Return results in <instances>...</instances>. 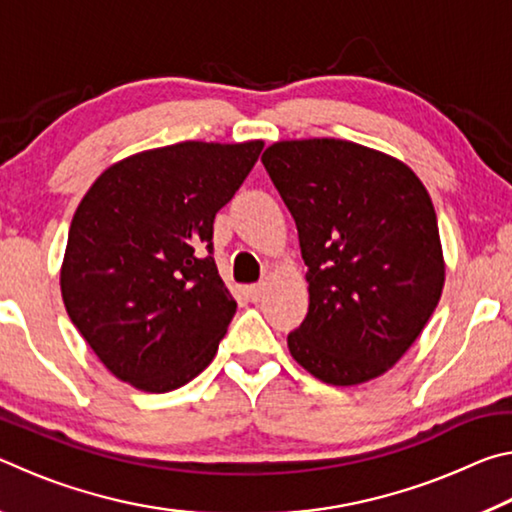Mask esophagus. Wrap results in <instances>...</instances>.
Instances as JSON below:
<instances>
[{
  "mask_svg": "<svg viewBox=\"0 0 512 512\" xmlns=\"http://www.w3.org/2000/svg\"><path fill=\"white\" fill-rule=\"evenodd\" d=\"M266 291V284L264 282H257V284H250V287L246 289V293H248V298L253 300V302H257L259 298H262V293Z\"/></svg>",
  "mask_w": 512,
  "mask_h": 512,
  "instance_id": "1",
  "label": "esophagus"
}]
</instances>
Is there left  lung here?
<instances>
[{
	"label": "left lung",
	"mask_w": 512,
	"mask_h": 512,
	"mask_svg": "<svg viewBox=\"0 0 512 512\" xmlns=\"http://www.w3.org/2000/svg\"><path fill=\"white\" fill-rule=\"evenodd\" d=\"M262 162L296 221L309 311L289 334L332 386L384 375L436 309L445 259L433 203L404 162L348 140L275 142Z\"/></svg>",
	"instance_id": "obj_1"
}]
</instances>
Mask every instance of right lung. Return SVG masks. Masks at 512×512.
<instances>
[{"instance_id": "1", "label": "right lung", "mask_w": 512, "mask_h": 512, "mask_svg": "<svg viewBox=\"0 0 512 512\" xmlns=\"http://www.w3.org/2000/svg\"><path fill=\"white\" fill-rule=\"evenodd\" d=\"M262 149V140L180 142L135 153L76 207L60 291L117 379L169 393L210 366L237 311L212 257L214 216Z\"/></svg>"}]
</instances>
